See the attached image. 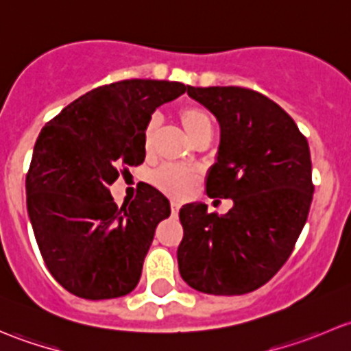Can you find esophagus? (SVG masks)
I'll use <instances>...</instances> for the list:
<instances>
[{"mask_svg":"<svg viewBox=\"0 0 351 351\" xmlns=\"http://www.w3.org/2000/svg\"><path fill=\"white\" fill-rule=\"evenodd\" d=\"M171 210H173V214H176V212L180 210V204L176 200H171Z\"/></svg>","mask_w":351,"mask_h":351,"instance_id":"1","label":"esophagus"}]
</instances>
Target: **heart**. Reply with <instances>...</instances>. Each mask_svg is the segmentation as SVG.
Returning a JSON list of instances; mask_svg holds the SVG:
<instances>
[{
  "mask_svg": "<svg viewBox=\"0 0 351 351\" xmlns=\"http://www.w3.org/2000/svg\"><path fill=\"white\" fill-rule=\"evenodd\" d=\"M178 120L182 123L183 130L189 136L192 143L202 139V137H210L212 136V117L204 107L195 104H189L185 107L178 110ZM159 130V120L158 117H151L147 123L144 125L143 130V144L144 151L147 154L153 151L154 139L158 136ZM197 173L189 171V169L182 168H173V166H166L156 171L153 175V183L158 186L161 192L166 195L175 197V198H185L192 195L198 186Z\"/></svg>",
  "mask_w": 351,
  "mask_h": 351,
  "instance_id": "heart-1",
  "label": "heart"
}]
</instances>
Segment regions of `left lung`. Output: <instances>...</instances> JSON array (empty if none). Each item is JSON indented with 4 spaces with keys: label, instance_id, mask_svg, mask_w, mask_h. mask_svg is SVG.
<instances>
[{
    "label": "left lung",
    "instance_id": "1",
    "mask_svg": "<svg viewBox=\"0 0 351 351\" xmlns=\"http://www.w3.org/2000/svg\"><path fill=\"white\" fill-rule=\"evenodd\" d=\"M221 125L207 195L232 198L226 215L207 205L180 210V275L212 295H241L267 284L289 260L313 202L309 144L292 117L258 91L189 86Z\"/></svg>",
    "mask_w": 351,
    "mask_h": 351
}]
</instances>
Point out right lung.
Segmentation results:
<instances>
[{
  "label": "right lung",
  "mask_w": 351,
  "mask_h": 351,
  "mask_svg": "<svg viewBox=\"0 0 351 351\" xmlns=\"http://www.w3.org/2000/svg\"><path fill=\"white\" fill-rule=\"evenodd\" d=\"M183 83L123 80L95 88L44 125L25 189L35 239L52 277L81 299L127 295L139 284L168 198L144 183L117 207L110 185L146 158L143 130Z\"/></svg>",
  "instance_id": "right-lung-1"
}]
</instances>
